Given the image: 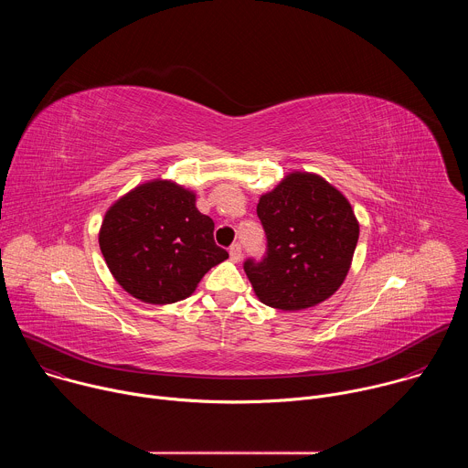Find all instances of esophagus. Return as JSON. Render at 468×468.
<instances>
[{"label":"esophagus","mask_w":468,"mask_h":468,"mask_svg":"<svg viewBox=\"0 0 468 468\" xmlns=\"http://www.w3.org/2000/svg\"><path fill=\"white\" fill-rule=\"evenodd\" d=\"M229 257H231L233 262H239V261L242 259V248H240L239 242L231 244V248H229Z\"/></svg>","instance_id":"obj_1"}]
</instances>
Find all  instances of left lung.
<instances>
[{"mask_svg": "<svg viewBox=\"0 0 468 468\" xmlns=\"http://www.w3.org/2000/svg\"><path fill=\"white\" fill-rule=\"evenodd\" d=\"M257 217L266 250L244 272L264 303L282 311L313 307L335 292L352 264L359 224L348 199L314 174H291L261 196Z\"/></svg>", "mask_w": 468, "mask_h": 468, "instance_id": "1", "label": "left lung"}]
</instances>
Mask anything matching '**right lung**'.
Wrapping results in <instances>:
<instances>
[{
	"instance_id": "obj_1",
	"label": "right lung",
	"mask_w": 468,
	"mask_h": 468,
	"mask_svg": "<svg viewBox=\"0 0 468 468\" xmlns=\"http://www.w3.org/2000/svg\"><path fill=\"white\" fill-rule=\"evenodd\" d=\"M215 222L196 209V196L170 181L131 190L107 211L100 248L111 274L146 303L188 298L213 266L228 259Z\"/></svg>"
}]
</instances>
